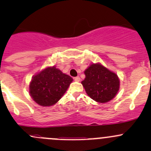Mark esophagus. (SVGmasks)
<instances>
[{
    "label": "esophagus",
    "mask_w": 151,
    "mask_h": 151,
    "mask_svg": "<svg viewBox=\"0 0 151 151\" xmlns=\"http://www.w3.org/2000/svg\"><path fill=\"white\" fill-rule=\"evenodd\" d=\"M74 81H75V82H80V77H74Z\"/></svg>",
    "instance_id": "esophagus-1"
}]
</instances>
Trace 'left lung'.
<instances>
[{
	"instance_id": "obj_1",
	"label": "left lung",
	"mask_w": 151,
	"mask_h": 151,
	"mask_svg": "<svg viewBox=\"0 0 151 151\" xmlns=\"http://www.w3.org/2000/svg\"><path fill=\"white\" fill-rule=\"evenodd\" d=\"M85 78L81 82L87 94L99 103H106L116 96L120 80L113 71L101 65L92 63L84 71Z\"/></svg>"
}]
</instances>
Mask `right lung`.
<instances>
[{
  "mask_svg": "<svg viewBox=\"0 0 151 151\" xmlns=\"http://www.w3.org/2000/svg\"><path fill=\"white\" fill-rule=\"evenodd\" d=\"M72 81L70 76L55 66H49L33 76L29 85V93L38 104L50 106L61 99Z\"/></svg>",
  "mask_w": 151,
  "mask_h": 151,
  "instance_id": "add662e5",
  "label": "right lung"
}]
</instances>
